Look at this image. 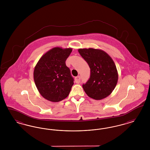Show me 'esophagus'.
<instances>
[{
    "instance_id": "obj_1",
    "label": "esophagus",
    "mask_w": 150,
    "mask_h": 150,
    "mask_svg": "<svg viewBox=\"0 0 150 150\" xmlns=\"http://www.w3.org/2000/svg\"><path fill=\"white\" fill-rule=\"evenodd\" d=\"M75 82L76 83H79L80 82V76H76L75 78Z\"/></svg>"
}]
</instances>
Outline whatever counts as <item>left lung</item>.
I'll return each mask as SVG.
<instances>
[{
    "label": "left lung",
    "instance_id": "1",
    "mask_svg": "<svg viewBox=\"0 0 150 150\" xmlns=\"http://www.w3.org/2000/svg\"><path fill=\"white\" fill-rule=\"evenodd\" d=\"M78 52L91 69L90 78L83 88L94 100L105 98L112 92L118 80V72L112 58L106 52L92 48Z\"/></svg>",
    "mask_w": 150,
    "mask_h": 150
}]
</instances>
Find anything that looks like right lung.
<instances>
[{
    "mask_svg": "<svg viewBox=\"0 0 150 150\" xmlns=\"http://www.w3.org/2000/svg\"><path fill=\"white\" fill-rule=\"evenodd\" d=\"M71 48H53L40 58L34 70V80L40 94L45 99L57 102L69 94L74 79L66 65Z\"/></svg>",
    "mask_w": 150,
    "mask_h": 150,
    "instance_id": "add662e5",
    "label": "right lung"
}]
</instances>
